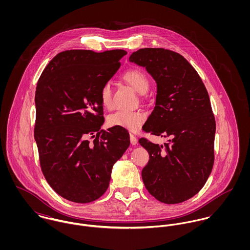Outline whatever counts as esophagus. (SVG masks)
Returning <instances> with one entry per match:
<instances>
[{
    "mask_svg": "<svg viewBox=\"0 0 250 250\" xmlns=\"http://www.w3.org/2000/svg\"><path fill=\"white\" fill-rule=\"evenodd\" d=\"M130 141H131V143H132L133 145H136V144L138 143L137 137H136L135 135H133V134H130Z\"/></svg>",
    "mask_w": 250,
    "mask_h": 250,
    "instance_id": "34e87169",
    "label": "esophagus"
}]
</instances>
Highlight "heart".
<instances>
[{
  "label": "heart",
  "mask_w": 250,
  "mask_h": 250,
  "mask_svg": "<svg viewBox=\"0 0 250 250\" xmlns=\"http://www.w3.org/2000/svg\"><path fill=\"white\" fill-rule=\"evenodd\" d=\"M122 79L130 84L136 91L143 94L150 85L147 75L139 68H131L122 75ZM99 97L102 105L107 108L112 106L111 87L108 83H105L99 91ZM146 119V114L141 110H124L120 109L110 114L107 118V123L112 127H119L131 132L139 130Z\"/></svg>",
  "instance_id": "obj_1"
}]
</instances>
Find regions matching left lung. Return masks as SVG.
<instances>
[{"instance_id": "left-lung-1", "label": "left lung", "mask_w": 250, "mask_h": 250, "mask_svg": "<svg viewBox=\"0 0 250 250\" xmlns=\"http://www.w3.org/2000/svg\"><path fill=\"white\" fill-rule=\"evenodd\" d=\"M129 61L145 67L157 83L156 106L143 131L170 138L165 145L139 141L150 158L142 172L144 186L163 203L184 202L203 188L214 166L215 120L208 91L176 52L143 48Z\"/></svg>"}]
</instances>
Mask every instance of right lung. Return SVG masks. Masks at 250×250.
Returning <instances> with one entry per match:
<instances>
[{
    "instance_id": "add662e5",
    "label": "right lung",
    "mask_w": 250,
    "mask_h": 250,
    "mask_svg": "<svg viewBox=\"0 0 250 250\" xmlns=\"http://www.w3.org/2000/svg\"><path fill=\"white\" fill-rule=\"evenodd\" d=\"M126 54L67 50L48 63L37 82L35 139L41 170L51 188L72 202L101 197L113 165L130 145L126 129L100 130L105 121L100 88Z\"/></svg>"
}]
</instances>
